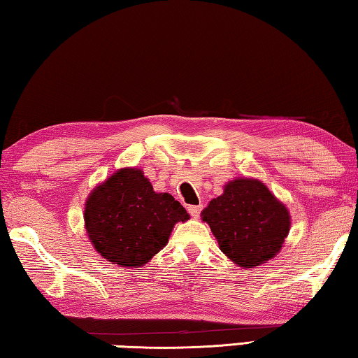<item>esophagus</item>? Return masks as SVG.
<instances>
[{
  "mask_svg": "<svg viewBox=\"0 0 358 358\" xmlns=\"http://www.w3.org/2000/svg\"><path fill=\"white\" fill-rule=\"evenodd\" d=\"M187 211H189V215L192 217H199L202 211V205H189V207H187Z\"/></svg>",
  "mask_w": 358,
  "mask_h": 358,
  "instance_id": "34e87169",
  "label": "esophagus"
}]
</instances>
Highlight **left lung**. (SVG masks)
Here are the masks:
<instances>
[{
  "instance_id": "obj_1",
  "label": "left lung",
  "mask_w": 358,
  "mask_h": 358,
  "mask_svg": "<svg viewBox=\"0 0 358 358\" xmlns=\"http://www.w3.org/2000/svg\"><path fill=\"white\" fill-rule=\"evenodd\" d=\"M220 250L241 268L276 257L290 230L286 205L256 178H235L201 213Z\"/></svg>"
}]
</instances>
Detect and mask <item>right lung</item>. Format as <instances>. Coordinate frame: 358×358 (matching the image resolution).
<instances>
[{"mask_svg":"<svg viewBox=\"0 0 358 358\" xmlns=\"http://www.w3.org/2000/svg\"><path fill=\"white\" fill-rule=\"evenodd\" d=\"M85 229L96 251L126 268L145 266L189 215L169 192H156L142 169L123 167L85 202Z\"/></svg>","mask_w":358,"mask_h":358,"instance_id":"obj_1","label":"right lung"}]
</instances>
